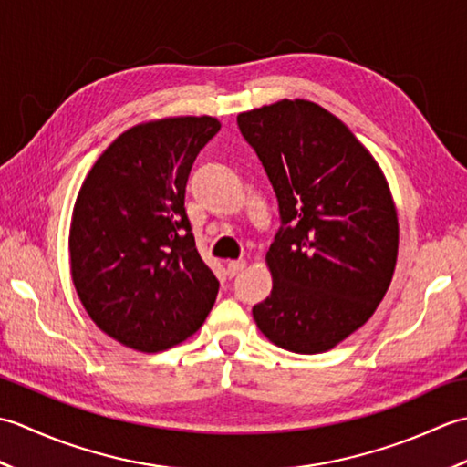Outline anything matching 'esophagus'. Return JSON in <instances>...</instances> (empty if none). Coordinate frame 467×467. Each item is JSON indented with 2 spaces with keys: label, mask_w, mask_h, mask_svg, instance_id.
Instances as JSON below:
<instances>
[{
  "label": "esophagus",
  "mask_w": 467,
  "mask_h": 467,
  "mask_svg": "<svg viewBox=\"0 0 467 467\" xmlns=\"http://www.w3.org/2000/svg\"><path fill=\"white\" fill-rule=\"evenodd\" d=\"M246 266V261H243V259H239V261H228V265H226V271H228V275L231 276H236L239 275L243 269Z\"/></svg>",
  "instance_id": "obj_1"
}]
</instances>
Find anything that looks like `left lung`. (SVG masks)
Segmentation results:
<instances>
[{
    "instance_id": "8db88e82",
    "label": "left lung",
    "mask_w": 467,
    "mask_h": 467,
    "mask_svg": "<svg viewBox=\"0 0 467 467\" xmlns=\"http://www.w3.org/2000/svg\"><path fill=\"white\" fill-rule=\"evenodd\" d=\"M279 202L266 253L273 291L256 327L286 351H329L381 303L398 261V213L381 168L319 104L281 100L236 118Z\"/></svg>"
}]
</instances>
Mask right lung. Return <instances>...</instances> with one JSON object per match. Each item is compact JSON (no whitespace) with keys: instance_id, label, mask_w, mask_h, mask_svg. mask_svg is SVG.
I'll return each mask as SVG.
<instances>
[{"instance_id":"1","label":"right lung","mask_w":467,"mask_h":467,"mask_svg":"<svg viewBox=\"0 0 467 467\" xmlns=\"http://www.w3.org/2000/svg\"><path fill=\"white\" fill-rule=\"evenodd\" d=\"M211 116L164 118L120 134L78 192L69 263L90 319L136 351L171 349L201 329L218 279L196 251L184 194Z\"/></svg>"}]
</instances>
